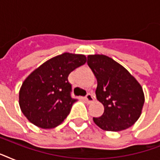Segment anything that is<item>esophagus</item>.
<instances>
[{
	"mask_svg": "<svg viewBox=\"0 0 160 160\" xmlns=\"http://www.w3.org/2000/svg\"><path fill=\"white\" fill-rule=\"evenodd\" d=\"M85 100L87 101L88 103H92L94 100H95V99H94V96H93L91 94H87V95L85 96Z\"/></svg>",
	"mask_w": 160,
	"mask_h": 160,
	"instance_id": "34e87169",
	"label": "esophagus"
}]
</instances>
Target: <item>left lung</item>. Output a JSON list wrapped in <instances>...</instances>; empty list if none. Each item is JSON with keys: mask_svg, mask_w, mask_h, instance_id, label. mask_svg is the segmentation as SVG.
Listing matches in <instances>:
<instances>
[{"mask_svg": "<svg viewBox=\"0 0 160 160\" xmlns=\"http://www.w3.org/2000/svg\"><path fill=\"white\" fill-rule=\"evenodd\" d=\"M87 64L97 80L96 98L105 107L102 116L93 120L100 129L121 131L140 116L144 103L141 85L136 79L109 56L88 55Z\"/></svg>", "mask_w": 160, "mask_h": 160, "instance_id": "obj_1", "label": "left lung"}]
</instances>
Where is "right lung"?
I'll use <instances>...</instances> for the list:
<instances>
[{
	"label": "right lung",
	"instance_id": "1",
	"mask_svg": "<svg viewBox=\"0 0 160 160\" xmlns=\"http://www.w3.org/2000/svg\"><path fill=\"white\" fill-rule=\"evenodd\" d=\"M85 62V55L63 53L28 75L19 92V105L29 121L42 129H51L65 120L76 101L70 95L68 76Z\"/></svg>",
	"mask_w": 160,
	"mask_h": 160
}]
</instances>
